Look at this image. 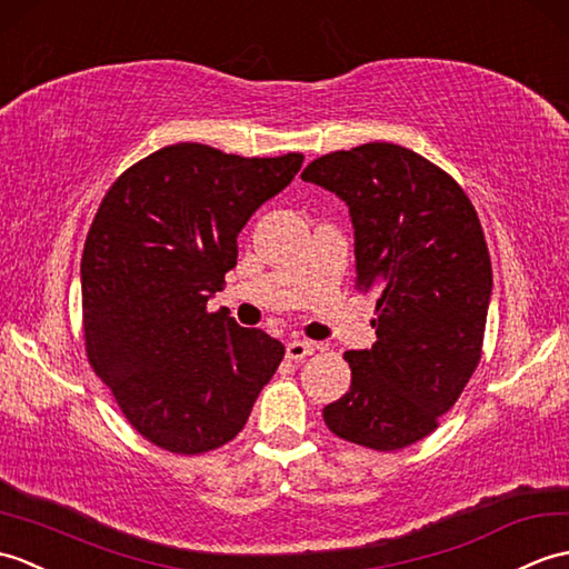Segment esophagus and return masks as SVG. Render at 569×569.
Masks as SVG:
<instances>
[{
  "instance_id": "34e87169",
  "label": "esophagus",
  "mask_w": 569,
  "mask_h": 569,
  "mask_svg": "<svg viewBox=\"0 0 569 569\" xmlns=\"http://www.w3.org/2000/svg\"><path fill=\"white\" fill-rule=\"evenodd\" d=\"M317 350V346L309 343V340H292V343H287V358L289 360H305L307 356Z\"/></svg>"
}]
</instances>
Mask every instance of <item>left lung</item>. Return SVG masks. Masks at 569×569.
<instances>
[{"label": "left lung", "instance_id": "1", "mask_svg": "<svg viewBox=\"0 0 569 569\" xmlns=\"http://www.w3.org/2000/svg\"><path fill=\"white\" fill-rule=\"evenodd\" d=\"M301 180L336 192L356 229V289L377 297V343L348 350L350 389L328 431L370 450L433 433L482 358L491 260L470 197L436 162L362 143L309 162Z\"/></svg>", "mask_w": 569, "mask_h": 569}]
</instances>
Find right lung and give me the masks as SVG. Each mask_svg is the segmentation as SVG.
Segmentation results:
<instances>
[{"label":"right lung","mask_w":569,"mask_h":569,"mask_svg":"<svg viewBox=\"0 0 569 569\" xmlns=\"http://www.w3.org/2000/svg\"><path fill=\"white\" fill-rule=\"evenodd\" d=\"M301 162L174 143L123 170L99 204L80 264L84 352L153 446L174 456L226 446L280 368V340L207 301L236 268L252 211Z\"/></svg>","instance_id":"right-lung-1"}]
</instances>
